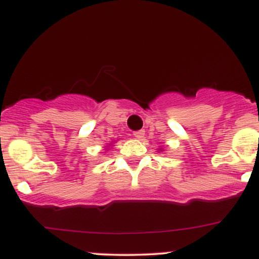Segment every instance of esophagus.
Wrapping results in <instances>:
<instances>
[{
  "instance_id": "obj_1",
  "label": "esophagus",
  "mask_w": 259,
  "mask_h": 259,
  "mask_svg": "<svg viewBox=\"0 0 259 259\" xmlns=\"http://www.w3.org/2000/svg\"><path fill=\"white\" fill-rule=\"evenodd\" d=\"M134 136H135V139H142L145 136V130H138V132H134Z\"/></svg>"
}]
</instances>
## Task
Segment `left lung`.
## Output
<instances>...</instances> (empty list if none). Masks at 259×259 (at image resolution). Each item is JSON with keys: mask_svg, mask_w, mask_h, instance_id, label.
<instances>
[{"mask_svg": "<svg viewBox=\"0 0 259 259\" xmlns=\"http://www.w3.org/2000/svg\"><path fill=\"white\" fill-rule=\"evenodd\" d=\"M158 151H160V152H163V150H162V148H159V150Z\"/></svg>", "mask_w": 259, "mask_h": 259, "instance_id": "left-lung-1", "label": "left lung"}]
</instances>
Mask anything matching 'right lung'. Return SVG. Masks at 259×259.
I'll list each match as a JSON object with an SVG mask.
<instances>
[{"mask_svg": "<svg viewBox=\"0 0 259 259\" xmlns=\"http://www.w3.org/2000/svg\"><path fill=\"white\" fill-rule=\"evenodd\" d=\"M105 150H108V146H107V147H106V148H105Z\"/></svg>", "mask_w": 259, "mask_h": 259, "instance_id": "1", "label": "right lung"}]
</instances>
